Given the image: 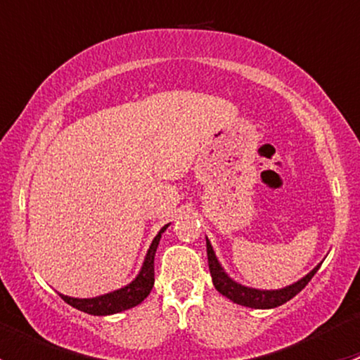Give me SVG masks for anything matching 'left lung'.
Segmentation results:
<instances>
[{
  "instance_id": "obj_1",
  "label": "left lung",
  "mask_w": 360,
  "mask_h": 360,
  "mask_svg": "<svg viewBox=\"0 0 360 360\" xmlns=\"http://www.w3.org/2000/svg\"><path fill=\"white\" fill-rule=\"evenodd\" d=\"M207 259H209V270L210 275H212L214 288L223 294V296H226L228 300L233 301V303L249 308H275L288 303L291 297L296 296V294L311 281V277H314V275L317 274L319 268H321V264H319V266H315L310 274L304 275L301 281L294 282L292 285H288V288L284 289H277V291H261V289L245 288V285L238 284L233 278L228 277L226 271L223 270V266H221L219 261H217L209 240H207Z\"/></svg>"
}]
</instances>
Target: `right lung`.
Segmentation results:
<instances>
[{
    "label": "right lung",
    "mask_w": 360,
    "mask_h": 360,
    "mask_svg": "<svg viewBox=\"0 0 360 360\" xmlns=\"http://www.w3.org/2000/svg\"><path fill=\"white\" fill-rule=\"evenodd\" d=\"M169 228V224L162 228L158 231L157 237L151 242L150 249H148L146 257H144L143 268H141L139 275L134 278L130 284H127L125 288L118 289V291H112L108 294H103V296L97 297H69L64 296V294H59L68 304H71L72 308L79 311H85V314L90 315H111L118 314V311L129 310V308L137 307L139 303H143L144 297L151 292L155 284V252H157L158 242L162 238L163 231Z\"/></svg>",
    "instance_id": "add662e5"
}]
</instances>
